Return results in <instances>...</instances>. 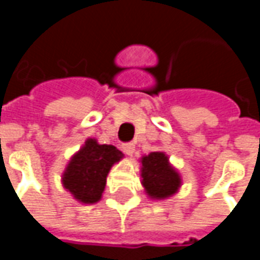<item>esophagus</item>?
<instances>
[{
	"instance_id": "obj_1",
	"label": "esophagus",
	"mask_w": 260,
	"mask_h": 260,
	"mask_svg": "<svg viewBox=\"0 0 260 260\" xmlns=\"http://www.w3.org/2000/svg\"><path fill=\"white\" fill-rule=\"evenodd\" d=\"M122 150H124L128 156H132L134 152H135V143L134 142H128V143H124L122 145Z\"/></svg>"
}]
</instances>
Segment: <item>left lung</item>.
I'll return each mask as SVG.
<instances>
[{
	"label": "left lung",
	"instance_id": "1",
	"mask_svg": "<svg viewBox=\"0 0 260 260\" xmlns=\"http://www.w3.org/2000/svg\"><path fill=\"white\" fill-rule=\"evenodd\" d=\"M142 178L147 195L156 199L171 196L181 184L178 173L169 164V157L160 152H153L142 158Z\"/></svg>",
	"mask_w": 260,
	"mask_h": 260
}]
</instances>
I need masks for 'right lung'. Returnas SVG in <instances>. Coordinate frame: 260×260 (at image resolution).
<instances>
[{
	"mask_svg": "<svg viewBox=\"0 0 260 260\" xmlns=\"http://www.w3.org/2000/svg\"><path fill=\"white\" fill-rule=\"evenodd\" d=\"M121 157L122 153L113 145H99L94 139H87L69 161L62 184L75 199L96 203L104 191L108 171Z\"/></svg>",
	"mask_w": 260,
	"mask_h": 260,
	"instance_id": "obj_1",
	"label": "right lung"
}]
</instances>
